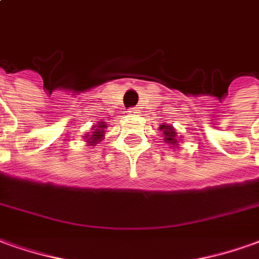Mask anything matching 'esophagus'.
I'll return each instance as SVG.
<instances>
[{
    "label": "esophagus",
    "mask_w": 259,
    "mask_h": 259,
    "mask_svg": "<svg viewBox=\"0 0 259 259\" xmlns=\"http://www.w3.org/2000/svg\"><path fill=\"white\" fill-rule=\"evenodd\" d=\"M130 115H139L140 113V108H130Z\"/></svg>",
    "instance_id": "1"
}]
</instances>
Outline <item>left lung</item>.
<instances>
[{"label":"left lung","mask_w":259,"mask_h":259,"mask_svg":"<svg viewBox=\"0 0 259 259\" xmlns=\"http://www.w3.org/2000/svg\"><path fill=\"white\" fill-rule=\"evenodd\" d=\"M160 130L162 132V137H164V142L168 143L169 146H172V147H177V146H180L178 144V137H177V132L174 130L172 126H168V124L162 123L160 126Z\"/></svg>","instance_id":"left-lung-1"}]
</instances>
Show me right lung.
<instances>
[{"mask_svg":"<svg viewBox=\"0 0 259 259\" xmlns=\"http://www.w3.org/2000/svg\"><path fill=\"white\" fill-rule=\"evenodd\" d=\"M105 127H106L105 122H98V126H94V127H92V130H94V132H92V135L84 136V137H85V140L88 142V146H95L97 143H99L102 139H104Z\"/></svg>","mask_w":259,"mask_h":259,"instance_id":"add662e5","label":"right lung"}]
</instances>
